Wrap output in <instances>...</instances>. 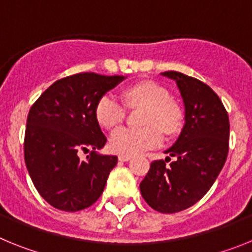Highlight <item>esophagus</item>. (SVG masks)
Masks as SVG:
<instances>
[{"instance_id": "34e87169", "label": "esophagus", "mask_w": 252, "mask_h": 252, "mask_svg": "<svg viewBox=\"0 0 252 252\" xmlns=\"http://www.w3.org/2000/svg\"><path fill=\"white\" fill-rule=\"evenodd\" d=\"M131 155H119V160L120 161H128L131 160Z\"/></svg>"}]
</instances>
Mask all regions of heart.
<instances>
[{"instance_id":"1","label":"heart","mask_w":252,"mask_h":252,"mask_svg":"<svg viewBox=\"0 0 252 252\" xmlns=\"http://www.w3.org/2000/svg\"><path fill=\"white\" fill-rule=\"evenodd\" d=\"M125 102L130 107H142L139 128L120 127L110 136V149L120 155H133L161 144V131L173 136L182 126V111L170 99L168 91L150 81L139 82L124 92ZM126 116V110L112 94L102 95L95 104V119L106 128L116 127Z\"/></svg>"}]
</instances>
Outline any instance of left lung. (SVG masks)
<instances>
[{
  "label": "left lung",
  "mask_w": 252,
  "mask_h": 252,
  "mask_svg": "<svg viewBox=\"0 0 252 252\" xmlns=\"http://www.w3.org/2000/svg\"><path fill=\"white\" fill-rule=\"evenodd\" d=\"M177 82L186 106V125L166 154L151 162L140 183L146 203L161 213H175L197 203L213 186L228 154L230 120L215 91L197 78L169 70L161 73Z\"/></svg>",
  "instance_id": "8db88e82"
}]
</instances>
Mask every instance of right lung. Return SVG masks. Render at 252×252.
<instances>
[{"label":"right lung","instance_id":"obj_1","mask_svg":"<svg viewBox=\"0 0 252 252\" xmlns=\"http://www.w3.org/2000/svg\"><path fill=\"white\" fill-rule=\"evenodd\" d=\"M122 75L78 73L58 79L31 106L24 154L40 195L60 211L92 206L103 192L117 157L98 155L107 139L95 119V104ZM93 149L86 160L79 151Z\"/></svg>","mask_w":252,"mask_h":252}]
</instances>
